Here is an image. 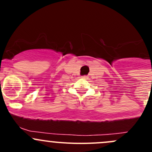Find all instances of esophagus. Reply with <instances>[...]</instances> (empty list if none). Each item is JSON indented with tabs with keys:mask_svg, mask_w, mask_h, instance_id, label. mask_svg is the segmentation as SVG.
Segmentation results:
<instances>
[{
	"mask_svg": "<svg viewBox=\"0 0 152 152\" xmlns=\"http://www.w3.org/2000/svg\"><path fill=\"white\" fill-rule=\"evenodd\" d=\"M82 79H88V76H82Z\"/></svg>",
	"mask_w": 152,
	"mask_h": 152,
	"instance_id": "obj_1",
	"label": "esophagus"
}]
</instances>
